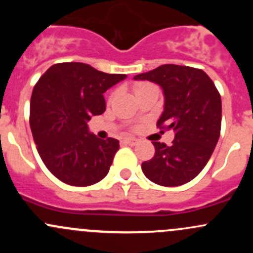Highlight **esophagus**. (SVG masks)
Listing matches in <instances>:
<instances>
[{
	"instance_id": "34e87169",
	"label": "esophagus",
	"mask_w": 253,
	"mask_h": 253,
	"mask_svg": "<svg viewBox=\"0 0 253 253\" xmlns=\"http://www.w3.org/2000/svg\"><path fill=\"white\" fill-rule=\"evenodd\" d=\"M125 143V144H128V145H136L137 143H138V139L136 138H125L124 141H122Z\"/></svg>"
}]
</instances>
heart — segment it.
I'll return each instance as SVG.
<instances>
[{"label":"heart","mask_w":253,"mask_h":253,"mask_svg":"<svg viewBox=\"0 0 253 253\" xmlns=\"http://www.w3.org/2000/svg\"><path fill=\"white\" fill-rule=\"evenodd\" d=\"M148 85H150V84H147V83H138L136 85V88H134V90H141V89H143V88H145V86H148Z\"/></svg>","instance_id":"b5f03b06"}]
</instances>
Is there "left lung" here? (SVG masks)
Wrapping results in <instances>:
<instances>
[{"label":"left lung","instance_id":"obj_1","mask_svg":"<svg viewBox=\"0 0 253 253\" xmlns=\"http://www.w3.org/2000/svg\"><path fill=\"white\" fill-rule=\"evenodd\" d=\"M133 79L153 82L163 89L164 111L157 125L175 131L170 147L153 143L154 157L142 164L145 177L167 187L190 182L211 159L220 136L218 89L205 71L187 66L162 65Z\"/></svg>","mask_w":253,"mask_h":253}]
</instances>
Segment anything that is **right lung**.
<instances>
[{
    "mask_svg": "<svg viewBox=\"0 0 253 253\" xmlns=\"http://www.w3.org/2000/svg\"><path fill=\"white\" fill-rule=\"evenodd\" d=\"M126 75H109L82 62L56 63L40 77L30 99V128L45 167L71 186H90L108 175L119 141L88 128L106 109L104 93Z\"/></svg>",
    "mask_w": 253,
    "mask_h": 253,
    "instance_id": "right-lung-1",
    "label": "right lung"
}]
</instances>
